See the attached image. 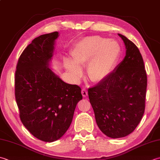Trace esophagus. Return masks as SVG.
I'll use <instances>...</instances> for the list:
<instances>
[{
    "instance_id": "34e87169",
    "label": "esophagus",
    "mask_w": 160,
    "mask_h": 160,
    "mask_svg": "<svg viewBox=\"0 0 160 160\" xmlns=\"http://www.w3.org/2000/svg\"><path fill=\"white\" fill-rule=\"evenodd\" d=\"M82 94L83 97H87V94H88V92H87V90L86 89H82Z\"/></svg>"
}]
</instances>
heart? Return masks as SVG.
<instances>
[{
	"label": "heart",
	"instance_id": "1",
	"mask_svg": "<svg viewBox=\"0 0 160 160\" xmlns=\"http://www.w3.org/2000/svg\"><path fill=\"white\" fill-rule=\"evenodd\" d=\"M119 43L114 39L98 35L84 37L73 46L71 51L72 61L64 59L67 71L78 80L82 77L80 68L87 67L89 79L93 82L104 80L113 69L120 55Z\"/></svg>",
	"mask_w": 160,
	"mask_h": 160
}]
</instances>
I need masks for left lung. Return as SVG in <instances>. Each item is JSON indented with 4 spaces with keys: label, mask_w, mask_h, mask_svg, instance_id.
Here are the masks:
<instances>
[{
    "label": "left lung",
    "mask_w": 160,
    "mask_h": 160,
    "mask_svg": "<svg viewBox=\"0 0 160 160\" xmlns=\"http://www.w3.org/2000/svg\"><path fill=\"white\" fill-rule=\"evenodd\" d=\"M126 48V56L115 69L88 89L96 123L110 138L124 137L138 126L145 110L147 75L139 48L118 34Z\"/></svg>",
    "instance_id": "left-lung-1"
}]
</instances>
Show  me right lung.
<instances>
[{
  "label": "right lung",
  "mask_w": 160,
  "mask_h": 160,
  "mask_svg": "<svg viewBox=\"0 0 160 160\" xmlns=\"http://www.w3.org/2000/svg\"><path fill=\"white\" fill-rule=\"evenodd\" d=\"M58 37L54 32L33 39L21 53L15 72L21 121L34 137L46 142L64 135L82 99L79 86L64 82L49 68Z\"/></svg>",
  "instance_id": "1"
}]
</instances>
